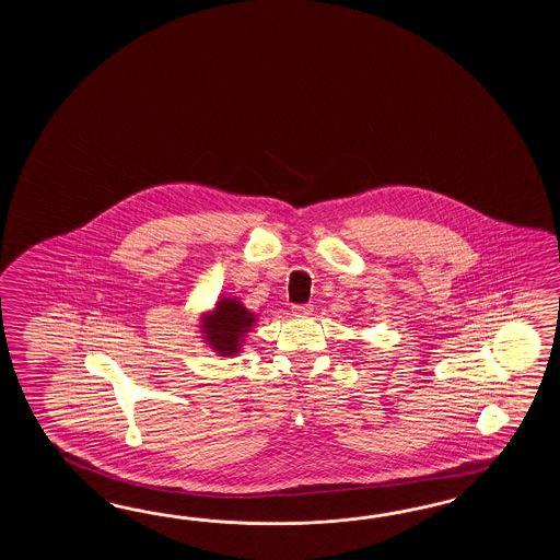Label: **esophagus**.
Masks as SVG:
<instances>
[{"label":"esophagus","instance_id":"1","mask_svg":"<svg viewBox=\"0 0 560 560\" xmlns=\"http://www.w3.org/2000/svg\"><path fill=\"white\" fill-rule=\"evenodd\" d=\"M292 312H294L296 316H310V314L314 312V306H312V304H294Z\"/></svg>","mask_w":560,"mask_h":560}]
</instances>
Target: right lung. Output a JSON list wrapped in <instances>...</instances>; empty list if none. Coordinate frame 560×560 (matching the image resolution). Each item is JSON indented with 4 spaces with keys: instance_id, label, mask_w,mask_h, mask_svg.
<instances>
[{
    "instance_id": "right-lung-1",
    "label": "right lung",
    "mask_w": 560,
    "mask_h": 560,
    "mask_svg": "<svg viewBox=\"0 0 560 560\" xmlns=\"http://www.w3.org/2000/svg\"><path fill=\"white\" fill-rule=\"evenodd\" d=\"M256 316L242 306L234 298H222L214 312L203 318L202 332L206 342L220 357H236L242 348V338L250 332Z\"/></svg>"
}]
</instances>
